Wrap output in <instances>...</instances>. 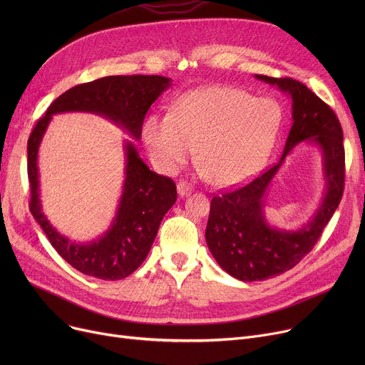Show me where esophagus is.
Masks as SVG:
<instances>
[{
  "mask_svg": "<svg viewBox=\"0 0 365 365\" xmlns=\"http://www.w3.org/2000/svg\"><path fill=\"white\" fill-rule=\"evenodd\" d=\"M178 192L182 198L187 197L190 192H192V186H190L186 180H182V182L178 183Z\"/></svg>",
  "mask_w": 365,
  "mask_h": 365,
  "instance_id": "obj_1",
  "label": "esophagus"
}]
</instances>
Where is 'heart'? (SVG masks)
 Segmentation results:
<instances>
[{
	"label": "heart",
	"mask_w": 365,
	"mask_h": 365,
	"mask_svg": "<svg viewBox=\"0 0 365 365\" xmlns=\"http://www.w3.org/2000/svg\"><path fill=\"white\" fill-rule=\"evenodd\" d=\"M282 108L234 87H202L185 93L170 115H149L142 138L160 171L175 173L194 157L217 187L255 176L269 158L282 125Z\"/></svg>",
	"instance_id": "heart-1"
}]
</instances>
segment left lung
<instances>
[{
  "mask_svg": "<svg viewBox=\"0 0 365 365\" xmlns=\"http://www.w3.org/2000/svg\"><path fill=\"white\" fill-rule=\"evenodd\" d=\"M256 78L292 96L293 125L284 153L277 165L250 183L213 197L205 229L207 245L222 269L248 282L290 271L308 255L339 207L344 187L343 130L334 110L297 80L266 75ZM303 140L318 144L323 152L328 190L308 224L299 232H282L264 219V192L288 152Z\"/></svg>",
  "mask_w": 365,
  "mask_h": 365,
  "instance_id": "obj_1",
  "label": "left lung"
}]
</instances>
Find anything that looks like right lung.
<instances>
[{"label":"right lung","mask_w":365,"mask_h":365,"mask_svg":"<svg viewBox=\"0 0 365 365\" xmlns=\"http://www.w3.org/2000/svg\"><path fill=\"white\" fill-rule=\"evenodd\" d=\"M170 78L160 75H112L75 86L48 106L28 139L31 213L56 252L76 271L88 277L115 281L138 269L150 250L163 217L178 200L176 183L149 170L139 158L134 145L125 142V179L110 227L96 241L72 242L50 225L40 201L38 148L51 115L61 112L99 113L139 140L148 109L170 87Z\"/></svg>","instance_id":"add662e5"}]
</instances>
